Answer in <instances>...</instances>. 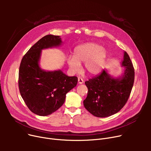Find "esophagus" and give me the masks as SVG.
I'll return each instance as SVG.
<instances>
[{"label": "esophagus", "instance_id": "1", "mask_svg": "<svg viewBox=\"0 0 151 151\" xmlns=\"http://www.w3.org/2000/svg\"><path fill=\"white\" fill-rule=\"evenodd\" d=\"M78 83L80 84H83L84 83V80H83V79L82 78L79 77L78 78Z\"/></svg>", "mask_w": 151, "mask_h": 151}]
</instances>
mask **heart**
I'll use <instances>...</instances> for the list:
<instances>
[{"instance_id": "b5f03b06", "label": "heart", "mask_w": 151, "mask_h": 151, "mask_svg": "<svg viewBox=\"0 0 151 151\" xmlns=\"http://www.w3.org/2000/svg\"><path fill=\"white\" fill-rule=\"evenodd\" d=\"M108 58V52L96 43H87L76 46L74 56L70 55L67 61L73 71L80 68V63L84 62V68L91 75H96L104 68Z\"/></svg>"}]
</instances>
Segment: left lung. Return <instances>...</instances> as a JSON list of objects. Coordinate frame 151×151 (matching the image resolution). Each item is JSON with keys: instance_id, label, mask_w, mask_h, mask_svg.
Here are the masks:
<instances>
[{"instance_id": "left-lung-1", "label": "left lung", "mask_w": 151, "mask_h": 151, "mask_svg": "<svg viewBox=\"0 0 151 151\" xmlns=\"http://www.w3.org/2000/svg\"><path fill=\"white\" fill-rule=\"evenodd\" d=\"M122 66L125 70L121 76L114 78L104 70L99 75L85 82L88 92L83 104L92 115L98 117L113 115L127 101L133 86L134 70L126 52Z\"/></svg>"}]
</instances>
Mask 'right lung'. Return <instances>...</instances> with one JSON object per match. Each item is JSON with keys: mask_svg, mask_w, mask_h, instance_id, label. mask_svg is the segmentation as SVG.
Here are the masks:
<instances>
[{"mask_svg": "<svg viewBox=\"0 0 151 151\" xmlns=\"http://www.w3.org/2000/svg\"><path fill=\"white\" fill-rule=\"evenodd\" d=\"M59 36L47 35L24 55L19 70L18 85L22 99L35 114L48 116L64 103L66 93L77 84L76 76L59 70L45 71L39 65L42 50L61 45Z\"/></svg>", "mask_w": 151, "mask_h": 151, "instance_id": "obj_1", "label": "right lung"}]
</instances>
